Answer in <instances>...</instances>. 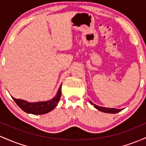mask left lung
Masks as SVG:
<instances>
[{
    "label": "left lung",
    "instance_id": "8db88e82",
    "mask_svg": "<svg viewBox=\"0 0 146 146\" xmlns=\"http://www.w3.org/2000/svg\"><path fill=\"white\" fill-rule=\"evenodd\" d=\"M92 105L94 106L95 108H96L99 110L101 111V112H104L106 113H111V114H116V113H118L120 111L122 110V109H116V108H104V107H101V106H98L96 105L93 104L92 102L90 101Z\"/></svg>",
    "mask_w": 146,
    "mask_h": 146
}]
</instances>
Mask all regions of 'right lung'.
Here are the masks:
<instances>
[{
  "instance_id": "1",
  "label": "right lung",
  "mask_w": 146,
  "mask_h": 146,
  "mask_svg": "<svg viewBox=\"0 0 146 146\" xmlns=\"http://www.w3.org/2000/svg\"><path fill=\"white\" fill-rule=\"evenodd\" d=\"M61 86L60 85L54 98L47 101H40L36 103H29L22 99H17L12 97L16 104L24 112L32 114H44L54 109L61 96Z\"/></svg>"
}]
</instances>
